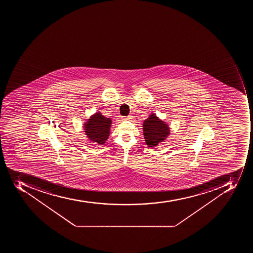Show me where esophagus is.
I'll return each instance as SVG.
<instances>
[{"label": "esophagus", "instance_id": "34e87169", "mask_svg": "<svg viewBox=\"0 0 253 253\" xmlns=\"http://www.w3.org/2000/svg\"><path fill=\"white\" fill-rule=\"evenodd\" d=\"M132 119V116H126V117L124 118V120H130Z\"/></svg>", "mask_w": 253, "mask_h": 253}]
</instances>
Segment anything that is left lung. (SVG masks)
Wrapping results in <instances>:
<instances>
[{
  "mask_svg": "<svg viewBox=\"0 0 253 253\" xmlns=\"http://www.w3.org/2000/svg\"><path fill=\"white\" fill-rule=\"evenodd\" d=\"M143 134L145 143L149 147H155L169 135L170 128L165 122L152 113L143 123Z\"/></svg>",
  "mask_w": 253,
  "mask_h": 253,
  "instance_id": "1",
  "label": "left lung"
}]
</instances>
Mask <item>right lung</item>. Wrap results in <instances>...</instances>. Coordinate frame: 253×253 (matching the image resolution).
<instances>
[{"mask_svg": "<svg viewBox=\"0 0 253 253\" xmlns=\"http://www.w3.org/2000/svg\"><path fill=\"white\" fill-rule=\"evenodd\" d=\"M112 120L106 118L100 112H96L88 119L84 124V132L90 141H95L98 145H103L108 139Z\"/></svg>", "mask_w": 253, "mask_h": 253, "instance_id": "obj_1", "label": "right lung"}]
</instances>
